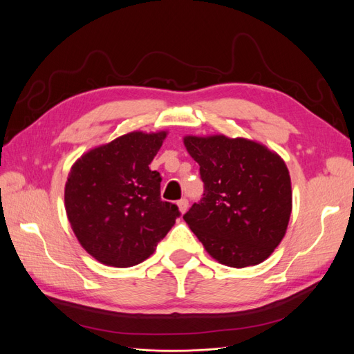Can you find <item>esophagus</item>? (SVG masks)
Returning a JSON list of instances; mask_svg holds the SVG:
<instances>
[{
  "label": "esophagus",
  "mask_w": 354,
  "mask_h": 354,
  "mask_svg": "<svg viewBox=\"0 0 354 354\" xmlns=\"http://www.w3.org/2000/svg\"><path fill=\"white\" fill-rule=\"evenodd\" d=\"M177 207H178V211H180L181 214H185V212L187 211V207H189V201H187V199H180V201L177 202Z\"/></svg>",
  "instance_id": "obj_1"
}]
</instances>
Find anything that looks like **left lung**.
Listing matches in <instances>:
<instances>
[{
	"label": "left lung",
	"instance_id": "left-lung-1",
	"mask_svg": "<svg viewBox=\"0 0 354 354\" xmlns=\"http://www.w3.org/2000/svg\"><path fill=\"white\" fill-rule=\"evenodd\" d=\"M183 142L203 181V198L183 218L203 248L236 269L269 259L292 211L285 160L243 137L186 136Z\"/></svg>",
	"mask_w": 354,
	"mask_h": 354
}]
</instances>
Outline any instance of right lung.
<instances>
[{
  "label": "right lung",
  "instance_id": "add662e5",
  "mask_svg": "<svg viewBox=\"0 0 354 354\" xmlns=\"http://www.w3.org/2000/svg\"><path fill=\"white\" fill-rule=\"evenodd\" d=\"M167 131H133L91 149L71 168L66 216L82 248L102 264L131 267L151 257L180 216L160 199L152 162Z\"/></svg>",
  "mask_w": 354,
  "mask_h": 354
}]
</instances>
